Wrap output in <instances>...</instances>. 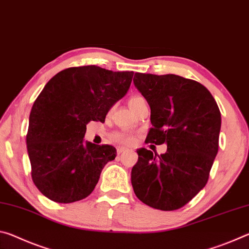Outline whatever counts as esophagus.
I'll return each mask as SVG.
<instances>
[{"label": "esophagus", "mask_w": 249, "mask_h": 249, "mask_svg": "<svg viewBox=\"0 0 249 249\" xmlns=\"http://www.w3.org/2000/svg\"><path fill=\"white\" fill-rule=\"evenodd\" d=\"M126 150V148L125 147H119V148H117V154H122V153H124V151Z\"/></svg>", "instance_id": "1"}]
</instances>
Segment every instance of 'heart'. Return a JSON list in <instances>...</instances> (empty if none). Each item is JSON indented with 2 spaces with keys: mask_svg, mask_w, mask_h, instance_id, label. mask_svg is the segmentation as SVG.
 <instances>
[{
  "mask_svg": "<svg viewBox=\"0 0 249 249\" xmlns=\"http://www.w3.org/2000/svg\"><path fill=\"white\" fill-rule=\"evenodd\" d=\"M140 99H142V98H141V96H133V98L129 100V104L136 102V101H138ZM116 138L120 142H125V144H130V142H133V137L129 136V135H126V134H119L116 136Z\"/></svg>",
  "mask_w": 249,
  "mask_h": 249,
  "instance_id": "1",
  "label": "heart"
}]
</instances>
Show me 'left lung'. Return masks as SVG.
<instances>
[{"instance_id":"8db88e82","label":"left lung","mask_w":249,"mask_h":249,"mask_svg":"<svg viewBox=\"0 0 249 249\" xmlns=\"http://www.w3.org/2000/svg\"><path fill=\"white\" fill-rule=\"evenodd\" d=\"M134 84L150 107L146 142L167 145L162 155L137 149L130 172L136 196L161 211L182 208L205 187L218 150L221 113L201 83L176 74L135 73Z\"/></svg>"}]
</instances>
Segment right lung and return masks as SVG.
I'll return each instance as SVG.
<instances>
[{"instance_id":"obj_1","label":"right lung","mask_w":249,"mask_h":249,"mask_svg":"<svg viewBox=\"0 0 249 249\" xmlns=\"http://www.w3.org/2000/svg\"><path fill=\"white\" fill-rule=\"evenodd\" d=\"M133 71L96 66L73 67L49 80L34 103L26 136L32 178L37 189L58 203L91 195L115 147L84 141L90 121H105L127 93Z\"/></svg>"}]
</instances>
